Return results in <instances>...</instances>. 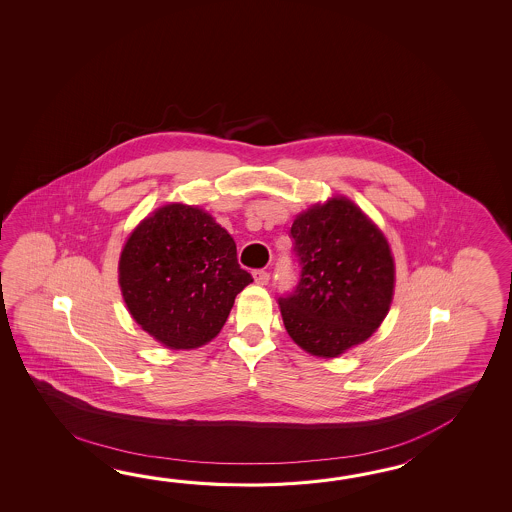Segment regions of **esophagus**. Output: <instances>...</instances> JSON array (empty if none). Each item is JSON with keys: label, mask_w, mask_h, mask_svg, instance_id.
<instances>
[{"label": "esophagus", "mask_w": 512, "mask_h": 512, "mask_svg": "<svg viewBox=\"0 0 512 512\" xmlns=\"http://www.w3.org/2000/svg\"><path fill=\"white\" fill-rule=\"evenodd\" d=\"M252 276H254V282L258 283V285H267L269 280H271V274L267 271H263V269L252 272Z\"/></svg>", "instance_id": "obj_1"}]
</instances>
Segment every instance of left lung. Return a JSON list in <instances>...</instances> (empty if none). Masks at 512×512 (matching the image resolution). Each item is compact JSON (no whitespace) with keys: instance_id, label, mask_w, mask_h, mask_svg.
I'll return each mask as SVG.
<instances>
[{"instance_id":"8db88e82","label":"left lung","mask_w":512,"mask_h":512,"mask_svg":"<svg viewBox=\"0 0 512 512\" xmlns=\"http://www.w3.org/2000/svg\"><path fill=\"white\" fill-rule=\"evenodd\" d=\"M300 278L278 298L289 337L316 357H338L381 326L392 304L395 265L381 230L346 197L294 219Z\"/></svg>"}]
</instances>
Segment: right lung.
I'll return each mask as SVG.
<instances>
[{"mask_svg":"<svg viewBox=\"0 0 512 512\" xmlns=\"http://www.w3.org/2000/svg\"><path fill=\"white\" fill-rule=\"evenodd\" d=\"M251 282L229 232L181 203L144 219L120 254V291L133 320L170 349L210 342Z\"/></svg>","mask_w":512,"mask_h":512,"instance_id":"right-lung-1","label":"right lung"}]
</instances>
